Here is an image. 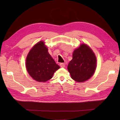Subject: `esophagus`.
I'll return each instance as SVG.
<instances>
[{
    "mask_svg": "<svg viewBox=\"0 0 120 120\" xmlns=\"http://www.w3.org/2000/svg\"><path fill=\"white\" fill-rule=\"evenodd\" d=\"M60 65L61 68H64L65 67V64H64V63H61L60 64Z\"/></svg>",
    "mask_w": 120,
    "mask_h": 120,
    "instance_id": "34e87169",
    "label": "esophagus"
}]
</instances>
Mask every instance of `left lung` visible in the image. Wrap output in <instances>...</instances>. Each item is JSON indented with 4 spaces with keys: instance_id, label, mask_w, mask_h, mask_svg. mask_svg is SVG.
Segmentation results:
<instances>
[{
    "instance_id": "8db88e82",
    "label": "left lung",
    "mask_w": 120,
    "mask_h": 120,
    "mask_svg": "<svg viewBox=\"0 0 120 120\" xmlns=\"http://www.w3.org/2000/svg\"><path fill=\"white\" fill-rule=\"evenodd\" d=\"M96 68V58L90 47L81 44L73 53V59L68 63V70L73 80L81 82L88 80Z\"/></svg>"
}]
</instances>
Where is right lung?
Returning <instances> with one entry per match:
<instances>
[{
    "mask_svg": "<svg viewBox=\"0 0 120 120\" xmlns=\"http://www.w3.org/2000/svg\"><path fill=\"white\" fill-rule=\"evenodd\" d=\"M26 67L30 76L38 82L50 79L60 68L48 53L43 41L37 43L30 50L26 58Z\"/></svg>",
    "mask_w": 120,
    "mask_h": 120,
    "instance_id": "right-lung-1",
    "label": "right lung"
}]
</instances>
